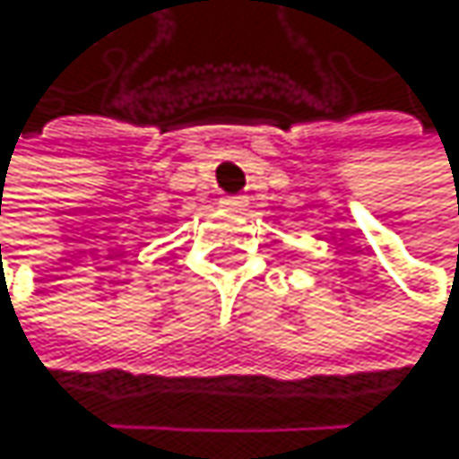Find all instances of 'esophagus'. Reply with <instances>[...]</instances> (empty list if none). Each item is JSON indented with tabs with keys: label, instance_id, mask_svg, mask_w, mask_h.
Wrapping results in <instances>:
<instances>
[{
	"label": "esophagus",
	"instance_id": "obj_1",
	"mask_svg": "<svg viewBox=\"0 0 459 459\" xmlns=\"http://www.w3.org/2000/svg\"><path fill=\"white\" fill-rule=\"evenodd\" d=\"M220 204H222L225 209H242V206H245V198H242V195H225Z\"/></svg>",
	"mask_w": 459,
	"mask_h": 459
}]
</instances>
